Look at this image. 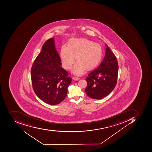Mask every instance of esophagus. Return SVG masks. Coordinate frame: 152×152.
Segmentation results:
<instances>
[{"instance_id": "1", "label": "esophagus", "mask_w": 152, "mask_h": 152, "mask_svg": "<svg viewBox=\"0 0 152 152\" xmlns=\"http://www.w3.org/2000/svg\"><path fill=\"white\" fill-rule=\"evenodd\" d=\"M72 79L74 80H80V78L79 77H72Z\"/></svg>"}]
</instances>
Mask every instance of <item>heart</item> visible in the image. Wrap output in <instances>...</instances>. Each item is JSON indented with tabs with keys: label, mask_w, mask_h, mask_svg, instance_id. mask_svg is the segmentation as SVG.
I'll return each instance as SVG.
<instances>
[{
	"label": "heart",
	"mask_w": 152,
	"mask_h": 152,
	"mask_svg": "<svg viewBox=\"0 0 152 152\" xmlns=\"http://www.w3.org/2000/svg\"><path fill=\"white\" fill-rule=\"evenodd\" d=\"M62 65L70 69L75 61L72 72L77 75L84 74L86 70H91L100 63L102 56V49L97 43L85 38H74L69 41L68 47L63 46L60 53Z\"/></svg>",
	"instance_id": "obj_1"
}]
</instances>
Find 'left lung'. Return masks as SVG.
Returning <instances> with one entry per match:
<instances>
[{
	"label": "left lung",
	"mask_w": 152,
	"mask_h": 152,
	"mask_svg": "<svg viewBox=\"0 0 152 152\" xmlns=\"http://www.w3.org/2000/svg\"><path fill=\"white\" fill-rule=\"evenodd\" d=\"M105 46L106 52L102 62L86 78L87 87L85 91L94 99H101L109 95L117 83L119 68L117 59L106 44Z\"/></svg>",
	"instance_id": "obj_1"
}]
</instances>
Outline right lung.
I'll return each mask as SVG.
<instances>
[{
  "mask_svg": "<svg viewBox=\"0 0 152 152\" xmlns=\"http://www.w3.org/2000/svg\"><path fill=\"white\" fill-rule=\"evenodd\" d=\"M54 39L51 38L44 43L31 69L32 84L35 94L51 105L58 104L65 98L72 81L68 72L61 66L62 63Z\"/></svg>",
  "mask_w": 152,
  "mask_h": 152,
  "instance_id": "right-lung-1",
  "label": "right lung"
}]
</instances>
